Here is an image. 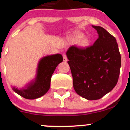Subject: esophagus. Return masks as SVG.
<instances>
[{
  "label": "esophagus",
  "mask_w": 130,
  "mask_h": 130,
  "mask_svg": "<svg viewBox=\"0 0 130 130\" xmlns=\"http://www.w3.org/2000/svg\"><path fill=\"white\" fill-rule=\"evenodd\" d=\"M63 61L64 62H67L68 61V58H67V56L66 54L63 55Z\"/></svg>",
  "instance_id": "esophagus-1"
}]
</instances>
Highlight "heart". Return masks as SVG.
Segmentation results:
<instances>
[{
	"label": "heart",
	"instance_id": "b5f03b06",
	"mask_svg": "<svg viewBox=\"0 0 130 130\" xmlns=\"http://www.w3.org/2000/svg\"><path fill=\"white\" fill-rule=\"evenodd\" d=\"M71 40L77 42V45L82 48H87L90 46L91 41L89 38L85 37L84 34L81 32H76L71 37Z\"/></svg>",
	"mask_w": 130,
	"mask_h": 130
}]
</instances>
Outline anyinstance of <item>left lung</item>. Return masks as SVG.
Here are the masks:
<instances>
[{
	"label": "left lung",
	"instance_id": "1",
	"mask_svg": "<svg viewBox=\"0 0 130 130\" xmlns=\"http://www.w3.org/2000/svg\"><path fill=\"white\" fill-rule=\"evenodd\" d=\"M92 27L99 35L93 45L85 49L71 46L66 52L74 90L90 101L102 98L114 88L121 64L116 38L102 27Z\"/></svg>",
	"mask_w": 130,
	"mask_h": 130
}]
</instances>
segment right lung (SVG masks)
<instances>
[{"label":"right lung","mask_w":130,"mask_h":130,"mask_svg":"<svg viewBox=\"0 0 130 130\" xmlns=\"http://www.w3.org/2000/svg\"><path fill=\"white\" fill-rule=\"evenodd\" d=\"M62 61L63 57L60 54L43 57L37 65L34 79L21 88L12 86V90L17 94L27 99H35L42 97L49 90L51 77L56 67Z\"/></svg>","instance_id":"right-lung-1"}]
</instances>
